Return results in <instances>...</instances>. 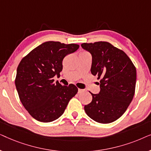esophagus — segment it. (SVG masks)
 Wrapping results in <instances>:
<instances>
[{
  "label": "esophagus",
  "mask_w": 151,
  "mask_h": 151,
  "mask_svg": "<svg viewBox=\"0 0 151 151\" xmlns=\"http://www.w3.org/2000/svg\"><path fill=\"white\" fill-rule=\"evenodd\" d=\"M83 89H81V88H78V93H82L83 91Z\"/></svg>",
  "instance_id": "1"
}]
</instances>
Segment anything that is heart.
<instances>
[{
    "label": "heart",
    "instance_id": "1",
    "mask_svg": "<svg viewBox=\"0 0 151 151\" xmlns=\"http://www.w3.org/2000/svg\"><path fill=\"white\" fill-rule=\"evenodd\" d=\"M83 53H88L87 52H86V51H83V52H82Z\"/></svg>",
    "mask_w": 151,
    "mask_h": 151
}]
</instances>
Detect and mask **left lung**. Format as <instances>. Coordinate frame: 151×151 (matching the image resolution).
<instances>
[{
    "instance_id": "left-lung-1",
    "label": "left lung",
    "mask_w": 151,
    "mask_h": 151,
    "mask_svg": "<svg viewBox=\"0 0 151 151\" xmlns=\"http://www.w3.org/2000/svg\"><path fill=\"white\" fill-rule=\"evenodd\" d=\"M92 55L91 72L100 80V91L92 95L84 106L87 115L102 124L113 122L122 115L133 100L136 68L124 51L105 41L81 45Z\"/></svg>"
}]
</instances>
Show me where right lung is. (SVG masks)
<instances>
[{"label": "right lung", "mask_w": 151, "mask_h": 151, "mask_svg": "<svg viewBox=\"0 0 151 151\" xmlns=\"http://www.w3.org/2000/svg\"><path fill=\"white\" fill-rule=\"evenodd\" d=\"M79 45L48 41L22 58L17 68L15 84L22 105L28 113L42 122H50L63 114L69 100L78 93L76 85L54 82L55 74L63 70L66 55Z\"/></svg>", "instance_id": "obj_1"}]
</instances>
